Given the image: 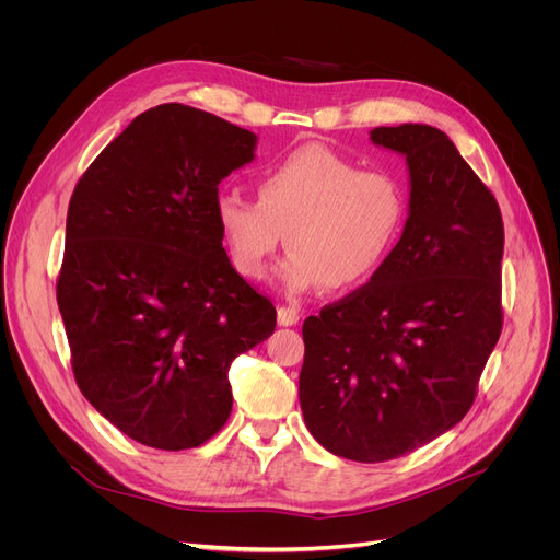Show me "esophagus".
<instances>
[{"instance_id": "1", "label": "esophagus", "mask_w": 560, "mask_h": 560, "mask_svg": "<svg viewBox=\"0 0 560 560\" xmlns=\"http://www.w3.org/2000/svg\"><path fill=\"white\" fill-rule=\"evenodd\" d=\"M277 319H279L281 327H295L300 322V313L295 308H290V306H279L277 308Z\"/></svg>"}]
</instances>
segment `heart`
I'll return each instance as SVG.
<instances>
[{"instance_id":"b5f03b06","label":"heart","mask_w":560,"mask_h":560,"mask_svg":"<svg viewBox=\"0 0 560 560\" xmlns=\"http://www.w3.org/2000/svg\"><path fill=\"white\" fill-rule=\"evenodd\" d=\"M408 197L390 172L363 170L331 147L308 142L258 174V199L226 190L215 220L243 277L262 279L283 233L288 292L365 283L397 245Z\"/></svg>"}]
</instances>
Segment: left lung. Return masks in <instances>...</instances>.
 I'll return each instance as SVG.
<instances>
[{"instance_id":"left-lung-1","label":"left lung","mask_w":560,"mask_h":560,"mask_svg":"<svg viewBox=\"0 0 560 560\" xmlns=\"http://www.w3.org/2000/svg\"><path fill=\"white\" fill-rule=\"evenodd\" d=\"M406 159L401 238L370 283L306 317L300 404L336 456L381 463L456 427L502 334L504 222L497 199L435 127H376Z\"/></svg>"}]
</instances>
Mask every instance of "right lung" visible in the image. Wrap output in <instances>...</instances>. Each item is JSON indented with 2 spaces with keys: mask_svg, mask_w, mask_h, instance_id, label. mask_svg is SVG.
Masks as SVG:
<instances>
[{
  "mask_svg": "<svg viewBox=\"0 0 560 560\" xmlns=\"http://www.w3.org/2000/svg\"><path fill=\"white\" fill-rule=\"evenodd\" d=\"M256 133L184 104L140 113L79 179L56 283L77 386L136 443L179 452L231 413L229 368L277 327L233 270L218 186Z\"/></svg>",
  "mask_w": 560,
  "mask_h": 560,
  "instance_id": "right-lung-1",
  "label": "right lung"
}]
</instances>
